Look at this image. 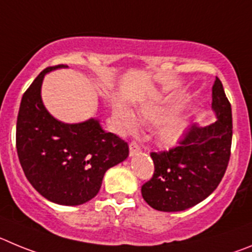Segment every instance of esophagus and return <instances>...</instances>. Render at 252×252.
<instances>
[{
	"label": "esophagus",
	"mask_w": 252,
	"mask_h": 252,
	"mask_svg": "<svg viewBox=\"0 0 252 252\" xmlns=\"http://www.w3.org/2000/svg\"><path fill=\"white\" fill-rule=\"evenodd\" d=\"M138 152H140L139 144H138L137 142H130V144H129V154H130V156H134Z\"/></svg>",
	"instance_id": "34e87169"
}]
</instances>
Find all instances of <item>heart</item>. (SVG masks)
Here are the masks:
<instances>
[{
	"instance_id": "b5f03b06",
	"label": "heart",
	"mask_w": 252,
	"mask_h": 252,
	"mask_svg": "<svg viewBox=\"0 0 252 252\" xmlns=\"http://www.w3.org/2000/svg\"><path fill=\"white\" fill-rule=\"evenodd\" d=\"M171 115L172 110L168 108H162V106H143L138 110V118L142 122L159 124L167 121L159 126L156 134L158 143L167 148L176 146L183 137L186 130V122L181 118H173L168 121ZM114 118L119 128L123 131H133L137 128V121L134 115L131 114L130 110L126 109V106L118 105L114 110Z\"/></svg>"
}]
</instances>
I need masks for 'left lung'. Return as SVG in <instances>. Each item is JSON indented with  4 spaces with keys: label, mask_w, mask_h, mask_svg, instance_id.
Returning a JSON list of instances; mask_svg holds the SVG:
<instances>
[{
    "label": "left lung",
    "mask_w": 252,
    "mask_h": 252,
    "mask_svg": "<svg viewBox=\"0 0 252 252\" xmlns=\"http://www.w3.org/2000/svg\"><path fill=\"white\" fill-rule=\"evenodd\" d=\"M212 109L215 123L192 124L180 146L151 153L154 173L142 186V196L154 210L178 212L193 207L221 182L230 160L232 112L219 78L212 87Z\"/></svg>",
    "instance_id": "left-lung-1"
}]
</instances>
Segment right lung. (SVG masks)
I'll return each mask as SVG.
<instances>
[{"label": "right lung", "mask_w": 252, "mask_h": 252, "mask_svg": "<svg viewBox=\"0 0 252 252\" xmlns=\"http://www.w3.org/2000/svg\"><path fill=\"white\" fill-rule=\"evenodd\" d=\"M66 65L47 67L25 92L16 126V148L29 182L58 205L78 206L98 194L109 168L126 159V142L106 133L98 119L58 121L41 99L45 75Z\"/></svg>", "instance_id": "1"}]
</instances>
